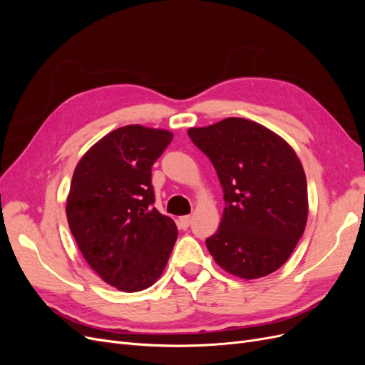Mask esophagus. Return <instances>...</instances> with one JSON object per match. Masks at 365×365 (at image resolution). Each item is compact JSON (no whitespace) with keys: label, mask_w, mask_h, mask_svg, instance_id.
<instances>
[{"label":"esophagus","mask_w":365,"mask_h":365,"mask_svg":"<svg viewBox=\"0 0 365 365\" xmlns=\"http://www.w3.org/2000/svg\"><path fill=\"white\" fill-rule=\"evenodd\" d=\"M190 219H192V216L190 215H187V216H181L180 217V220H178V222H180V227L181 228H189V225H190Z\"/></svg>","instance_id":"obj_1"}]
</instances>
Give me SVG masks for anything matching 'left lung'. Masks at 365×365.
I'll return each instance as SVG.
<instances>
[{"label": "left lung", "mask_w": 365, "mask_h": 365, "mask_svg": "<svg viewBox=\"0 0 365 365\" xmlns=\"http://www.w3.org/2000/svg\"><path fill=\"white\" fill-rule=\"evenodd\" d=\"M187 134L213 163L225 208L205 240L220 268L254 280L277 271L303 236L309 202L300 158L256 121L228 117Z\"/></svg>", "instance_id": "obj_1"}]
</instances>
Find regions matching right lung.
<instances>
[{
	"label": "right lung",
	"mask_w": 365,
	"mask_h": 365,
	"mask_svg": "<svg viewBox=\"0 0 365 365\" xmlns=\"http://www.w3.org/2000/svg\"><path fill=\"white\" fill-rule=\"evenodd\" d=\"M172 138L165 129L118 128L74 169L65 207L71 235L91 269L118 291L155 283L178 237L173 219L150 207L152 164Z\"/></svg>",
	"instance_id": "add662e5"
}]
</instances>
